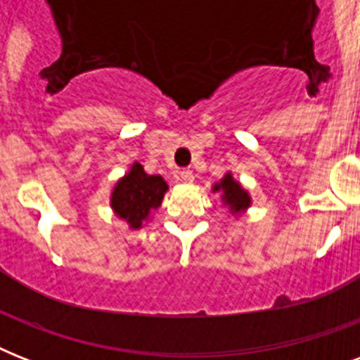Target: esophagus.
<instances>
[{"label":"esophagus","instance_id":"1","mask_svg":"<svg viewBox=\"0 0 360 360\" xmlns=\"http://www.w3.org/2000/svg\"><path fill=\"white\" fill-rule=\"evenodd\" d=\"M175 177H177L181 183H192V181H194V174H192L191 169H177V172H175Z\"/></svg>","mask_w":360,"mask_h":360}]
</instances>
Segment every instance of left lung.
Masks as SVG:
<instances>
[{
	"label": "left lung",
	"mask_w": 360,
	"mask_h": 360,
	"mask_svg": "<svg viewBox=\"0 0 360 360\" xmlns=\"http://www.w3.org/2000/svg\"><path fill=\"white\" fill-rule=\"evenodd\" d=\"M213 192H219L220 198H222V203L230 209V213L233 217H240L252 205V198L248 191L243 188L239 181L233 179L231 172H228L219 183H214Z\"/></svg>",
	"instance_id": "1"
}]
</instances>
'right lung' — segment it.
Listing matches in <instances>:
<instances>
[{
    "instance_id": "obj_1",
    "label": "right lung",
    "mask_w": 360,
    "mask_h": 360,
    "mask_svg": "<svg viewBox=\"0 0 360 360\" xmlns=\"http://www.w3.org/2000/svg\"><path fill=\"white\" fill-rule=\"evenodd\" d=\"M166 191L168 185L160 175L146 174L143 166L134 162L115 183L110 196V205L114 209L115 217L124 220L130 230H140L153 211L160 207Z\"/></svg>"
}]
</instances>
